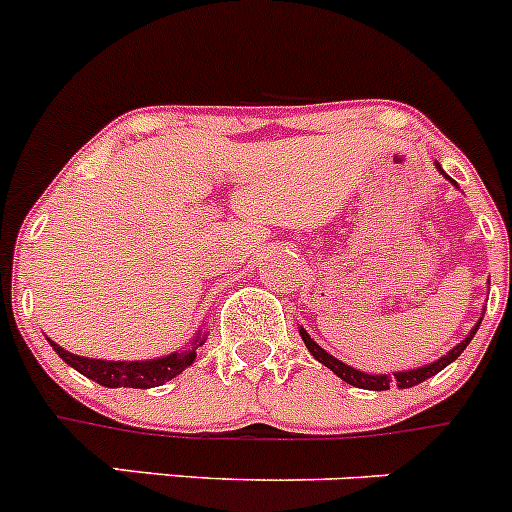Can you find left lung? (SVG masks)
Wrapping results in <instances>:
<instances>
[{
	"instance_id": "1",
	"label": "left lung",
	"mask_w": 512,
	"mask_h": 512,
	"mask_svg": "<svg viewBox=\"0 0 512 512\" xmlns=\"http://www.w3.org/2000/svg\"><path fill=\"white\" fill-rule=\"evenodd\" d=\"M437 169H439V174H444L442 166H439V164H437ZM444 176H447V174H444ZM447 179H450V176H447ZM480 321H482V318H480ZM480 321H477V326L472 328L470 336H467L465 341H460L455 348H452V351H447V356L437 358V361H432V364H427V366H419V369L396 371V374H364V371H358V369H353V366L343 364V361H338L336 356H331V353H328L326 348L318 346V343H315L313 338L308 336V331H305V328H300V338H303V341H305V348H308V351L315 356V361H321V364L328 366V369H331L333 374L338 376V379H343V381H346V384L356 386V389L386 391L391 384H396V386H399V389H409V386H417V384H422V381L432 379V376L439 374V371H442L444 366H450L452 361H455V358L460 356V353L465 351L467 346H470L472 336H475L477 328H480Z\"/></svg>"
}]
</instances>
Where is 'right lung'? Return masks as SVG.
I'll return each mask as SVG.
<instances>
[{
  "label": "right lung",
  "instance_id": "add662e5",
  "mask_svg": "<svg viewBox=\"0 0 512 512\" xmlns=\"http://www.w3.org/2000/svg\"><path fill=\"white\" fill-rule=\"evenodd\" d=\"M202 343L204 336L199 333L186 351H174L169 356L148 358V361H100V358H85L78 356V353L65 351L55 341H50V346L55 348V353L65 364L73 366L75 371H80L88 379L98 381L100 386H108V389H121V386H126V389H151V386L166 384L174 376H179L186 366L194 364L197 348Z\"/></svg>",
  "mask_w": 512,
  "mask_h": 512
}]
</instances>
